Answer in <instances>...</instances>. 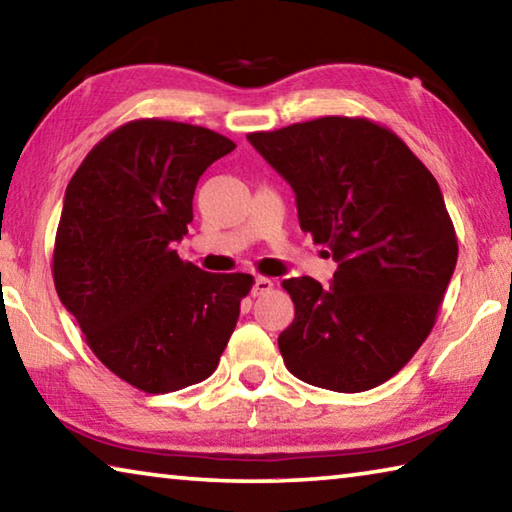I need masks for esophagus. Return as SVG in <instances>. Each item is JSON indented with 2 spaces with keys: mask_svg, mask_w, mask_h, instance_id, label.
<instances>
[{
  "mask_svg": "<svg viewBox=\"0 0 512 512\" xmlns=\"http://www.w3.org/2000/svg\"><path fill=\"white\" fill-rule=\"evenodd\" d=\"M271 289H273V280H268V277H255L253 296H262V293H268Z\"/></svg>",
  "mask_w": 512,
  "mask_h": 512,
  "instance_id": "34e87169",
  "label": "esophagus"
}]
</instances>
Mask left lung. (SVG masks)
Here are the masks:
<instances>
[{"instance_id":"1","label":"left lung","mask_w":512,"mask_h":512,"mask_svg":"<svg viewBox=\"0 0 512 512\" xmlns=\"http://www.w3.org/2000/svg\"><path fill=\"white\" fill-rule=\"evenodd\" d=\"M248 142L296 194L302 232L336 268L282 287L296 318L277 339L291 375L336 393L370 391L427 339L452 280L458 244L431 171L388 128L320 117Z\"/></svg>"}]
</instances>
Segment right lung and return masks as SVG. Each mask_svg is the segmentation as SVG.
<instances>
[{
    "label": "right lung",
    "mask_w": 512,
    "mask_h": 512,
    "mask_svg": "<svg viewBox=\"0 0 512 512\" xmlns=\"http://www.w3.org/2000/svg\"><path fill=\"white\" fill-rule=\"evenodd\" d=\"M235 142L203 126L137 119L103 137L65 189L54 284L97 359L144 393L212 375L253 277L205 273L187 235L198 178Z\"/></svg>",
    "instance_id": "add662e5"
}]
</instances>
